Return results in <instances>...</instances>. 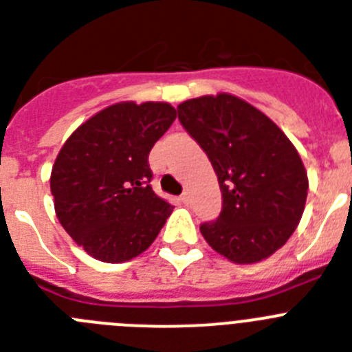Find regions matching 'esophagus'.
<instances>
[{
  "mask_svg": "<svg viewBox=\"0 0 352 352\" xmlns=\"http://www.w3.org/2000/svg\"><path fill=\"white\" fill-rule=\"evenodd\" d=\"M179 199H182V203H183V204H190V201H192V199H190V192L185 190V192H183L182 197H179Z\"/></svg>",
  "mask_w": 352,
  "mask_h": 352,
  "instance_id": "1",
  "label": "esophagus"
}]
</instances>
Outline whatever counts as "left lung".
<instances>
[{
    "label": "left lung",
    "instance_id": "obj_1",
    "mask_svg": "<svg viewBox=\"0 0 352 352\" xmlns=\"http://www.w3.org/2000/svg\"><path fill=\"white\" fill-rule=\"evenodd\" d=\"M178 120L208 155L222 192L217 220L199 227L204 239L238 264L272 256L291 238L307 201L296 148L259 109L227 93L183 102Z\"/></svg>",
    "mask_w": 352,
    "mask_h": 352
}]
</instances>
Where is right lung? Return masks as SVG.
Returning a JSON list of instances; mask_svg holds the SVG:
<instances>
[{
    "instance_id": "1",
    "label": "right lung",
    "mask_w": 352,
    "mask_h": 352,
    "mask_svg": "<svg viewBox=\"0 0 352 352\" xmlns=\"http://www.w3.org/2000/svg\"><path fill=\"white\" fill-rule=\"evenodd\" d=\"M174 120L164 102H123L89 118L61 148L51 174L56 214L95 259L138 257L173 213L149 185L148 157Z\"/></svg>"
}]
</instances>
